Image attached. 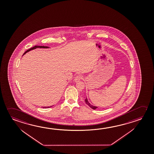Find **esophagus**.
<instances>
[{"label":"esophagus","mask_w":154,"mask_h":154,"mask_svg":"<svg viewBox=\"0 0 154 154\" xmlns=\"http://www.w3.org/2000/svg\"><path fill=\"white\" fill-rule=\"evenodd\" d=\"M82 78V76H81V75H77L74 78V81L75 82H78L80 81Z\"/></svg>","instance_id":"34e87169"}]
</instances>
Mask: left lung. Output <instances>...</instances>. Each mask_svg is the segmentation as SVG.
Instances as JSON below:
<instances>
[{
  "mask_svg": "<svg viewBox=\"0 0 154 154\" xmlns=\"http://www.w3.org/2000/svg\"><path fill=\"white\" fill-rule=\"evenodd\" d=\"M85 102L86 103V104L89 105V106H90V108H91V109H97V106H94V105H92V104H91L89 102V101L88 100L87 98H86V99H85Z\"/></svg>",
  "mask_w": 154,
  "mask_h": 154,
  "instance_id": "left-lung-1",
  "label": "left lung"
}]
</instances>
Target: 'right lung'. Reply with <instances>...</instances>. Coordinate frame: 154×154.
I'll return each mask as SVG.
<instances>
[{
  "instance_id": "add662e5",
  "label": "right lung",
  "mask_w": 154,
  "mask_h": 154,
  "mask_svg": "<svg viewBox=\"0 0 154 154\" xmlns=\"http://www.w3.org/2000/svg\"><path fill=\"white\" fill-rule=\"evenodd\" d=\"M48 48V46H38V45H36V46H33V48H30V49H29V50H27V51L26 52H25L24 54H23V55L24 54H25L26 52H27L30 51H31V50H33V49H36V48ZM51 106H48V107H43V108H50V107H51Z\"/></svg>"
}]
</instances>
